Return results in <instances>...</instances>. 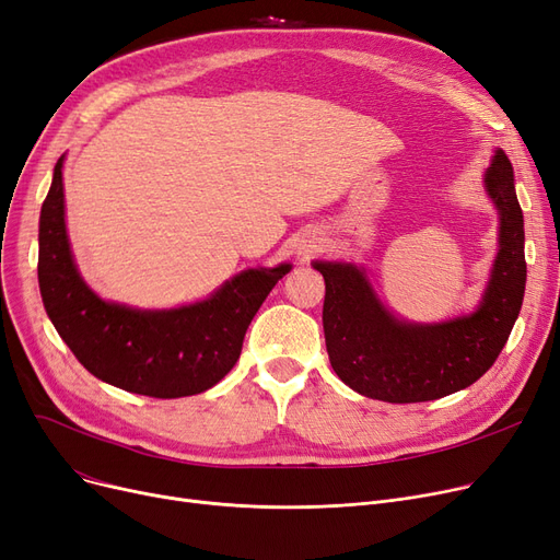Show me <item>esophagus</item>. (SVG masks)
Here are the masks:
<instances>
[{
    "label": "esophagus",
    "instance_id": "esophagus-1",
    "mask_svg": "<svg viewBox=\"0 0 560 560\" xmlns=\"http://www.w3.org/2000/svg\"><path fill=\"white\" fill-rule=\"evenodd\" d=\"M318 249H320V240H315V237H313V240H306L304 245L300 247V256L308 258L313 252H318Z\"/></svg>",
    "mask_w": 560,
    "mask_h": 560
}]
</instances>
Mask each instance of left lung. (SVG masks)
<instances>
[{"mask_svg": "<svg viewBox=\"0 0 560 560\" xmlns=\"http://www.w3.org/2000/svg\"><path fill=\"white\" fill-rule=\"evenodd\" d=\"M485 187L499 214V254L476 313L442 325H407L388 313L359 267L313 262L325 279L323 327L331 369L357 394L425 402L467 388L492 369L520 315L526 258L513 164L497 151Z\"/></svg>", "mask_w": 560, "mask_h": 560, "instance_id": "8db88e82", "label": "left lung"}]
</instances>
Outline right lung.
<instances>
[{"label":"right lung","mask_w":560,"mask_h":560,"mask_svg":"<svg viewBox=\"0 0 560 560\" xmlns=\"http://www.w3.org/2000/svg\"><path fill=\"white\" fill-rule=\"evenodd\" d=\"M61 166L63 158L40 208L38 285L70 352L91 375L130 394L183 398L214 386L235 366L249 323L290 265L247 270L212 298L174 311L103 302L70 254Z\"/></svg>","instance_id":"right-lung-1"}]
</instances>
